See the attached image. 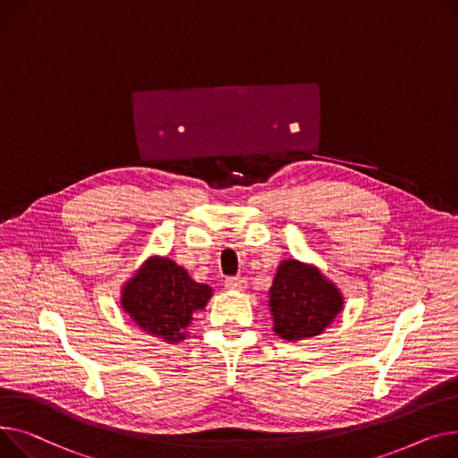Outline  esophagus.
Masks as SVG:
<instances>
[{
    "label": "esophagus",
    "mask_w": 458,
    "mask_h": 458,
    "mask_svg": "<svg viewBox=\"0 0 458 458\" xmlns=\"http://www.w3.org/2000/svg\"><path fill=\"white\" fill-rule=\"evenodd\" d=\"M246 286H248V281L244 277H227L225 279V288L227 290L242 292V290H246Z\"/></svg>",
    "instance_id": "34e87169"
}]
</instances>
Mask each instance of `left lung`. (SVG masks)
<instances>
[{"label":"left lung","mask_w":458,"mask_h":458,"mask_svg":"<svg viewBox=\"0 0 458 458\" xmlns=\"http://www.w3.org/2000/svg\"><path fill=\"white\" fill-rule=\"evenodd\" d=\"M267 309L279 338L301 342L321 335L333 324L344 310V295L318 266L284 259L267 290Z\"/></svg>","instance_id":"8db88e82"}]
</instances>
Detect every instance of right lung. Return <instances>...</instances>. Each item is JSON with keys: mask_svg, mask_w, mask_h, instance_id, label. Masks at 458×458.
Wrapping results in <instances>:
<instances>
[{"mask_svg": "<svg viewBox=\"0 0 458 458\" xmlns=\"http://www.w3.org/2000/svg\"><path fill=\"white\" fill-rule=\"evenodd\" d=\"M210 298L208 284L194 281L182 266L163 255L148 257L120 290V305L134 326L166 344L188 336L194 314Z\"/></svg>", "mask_w": 458, "mask_h": 458, "instance_id": "add662e5", "label": "right lung"}]
</instances>
